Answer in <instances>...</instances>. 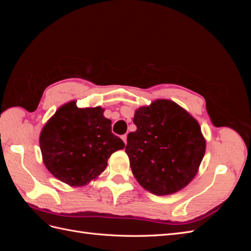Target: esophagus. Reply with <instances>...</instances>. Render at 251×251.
Here are the masks:
<instances>
[{
  "mask_svg": "<svg viewBox=\"0 0 251 251\" xmlns=\"http://www.w3.org/2000/svg\"><path fill=\"white\" fill-rule=\"evenodd\" d=\"M126 138H127V136H126V134H125V135H123L121 136V139L124 140V142L126 144Z\"/></svg>",
  "mask_w": 251,
  "mask_h": 251,
  "instance_id": "obj_1",
  "label": "esophagus"
}]
</instances>
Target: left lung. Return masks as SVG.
I'll return each instance as SVG.
<instances>
[{"label":"left lung","mask_w":251,"mask_h":251,"mask_svg":"<svg viewBox=\"0 0 251 251\" xmlns=\"http://www.w3.org/2000/svg\"><path fill=\"white\" fill-rule=\"evenodd\" d=\"M133 121L137 130L127 135L126 153L139 184L158 196L186 186L205 153L198 121L176 102L165 100L139 108Z\"/></svg>","instance_id":"1"}]
</instances>
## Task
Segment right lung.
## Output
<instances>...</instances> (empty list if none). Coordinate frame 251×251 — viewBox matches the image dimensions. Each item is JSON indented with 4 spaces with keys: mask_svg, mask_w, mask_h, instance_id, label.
<instances>
[{
    "mask_svg": "<svg viewBox=\"0 0 251 251\" xmlns=\"http://www.w3.org/2000/svg\"><path fill=\"white\" fill-rule=\"evenodd\" d=\"M100 107L79 109L71 101L44 126L40 147L48 171L71 186L87 184L107 168L108 159L125 143L112 133Z\"/></svg>",
    "mask_w": 251,
    "mask_h": 251,
    "instance_id": "obj_1",
    "label": "right lung"
}]
</instances>
